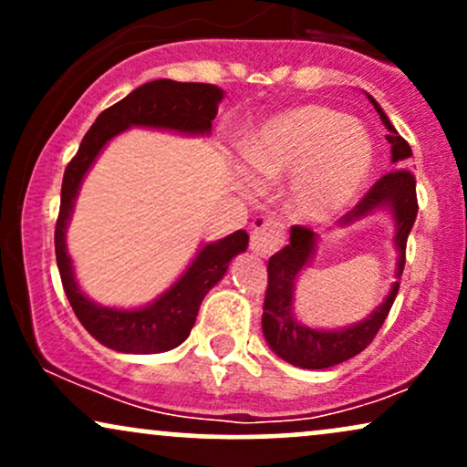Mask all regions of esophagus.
Here are the masks:
<instances>
[{"label":"esophagus","instance_id":"esophagus-1","mask_svg":"<svg viewBox=\"0 0 467 467\" xmlns=\"http://www.w3.org/2000/svg\"><path fill=\"white\" fill-rule=\"evenodd\" d=\"M283 244V233L281 226L270 217H256L252 222V230H250V248L256 254L267 256L272 252H276Z\"/></svg>","mask_w":467,"mask_h":467}]
</instances>
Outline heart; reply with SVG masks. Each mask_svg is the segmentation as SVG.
Masks as SVG:
<instances>
[{
  "label": "heart",
  "mask_w": 467,
  "mask_h": 467,
  "mask_svg": "<svg viewBox=\"0 0 467 467\" xmlns=\"http://www.w3.org/2000/svg\"><path fill=\"white\" fill-rule=\"evenodd\" d=\"M239 169L244 192L256 195L259 180L285 186L289 213L325 222L356 200L373 166V140L362 122L318 105L292 107L267 118L244 144Z\"/></svg>",
  "instance_id": "1"
}]
</instances>
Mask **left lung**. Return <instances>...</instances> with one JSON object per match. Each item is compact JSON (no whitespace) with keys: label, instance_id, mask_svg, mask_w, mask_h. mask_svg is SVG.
<instances>
[{"label":"left lung","instance_id":"1","mask_svg":"<svg viewBox=\"0 0 467 467\" xmlns=\"http://www.w3.org/2000/svg\"><path fill=\"white\" fill-rule=\"evenodd\" d=\"M367 99L371 100L375 111L379 114V120L389 131L387 140L390 144V162L401 166L412 155L409 142L390 125L389 116L384 114L378 100L371 94H367ZM378 211L389 213L393 219V248L398 252L395 283L390 285L387 296L382 298V303L358 323L337 327V329H318V327H307L296 318V312H294L296 281L312 264L316 250H318V234L307 228L294 226L289 230V244L283 250H278L275 256H270L261 329H264L267 347L281 360L301 368H329L358 356L371 345L375 334L393 307L395 296H398L400 278L406 261V241H409L417 217L415 178H412L410 171L395 169L384 178H379L373 184V189L367 192V197L337 223H340V228L351 226V223L375 215Z\"/></svg>","mask_w":467,"mask_h":467}]
</instances>
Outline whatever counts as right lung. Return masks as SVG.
<instances>
[{
  "label": "right lung",
  "instance_id": "1",
  "mask_svg": "<svg viewBox=\"0 0 467 467\" xmlns=\"http://www.w3.org/2000/svg\"><path fill=\"white\" fill-rule=\"evenodd\" d=\"M222 99L223 89L217 85L178 83L169 78L144 83L96 118L74 160L67 164L55 230L58 275L80 325L107 349L120 353H164L180 347L195 325L203 296L222 281L230 261L245 252L250 237L245 230H237L219 241L202 244L178 281L151 303L140 307H107L92 301L80 289L72 256L67 254L66 233L77 206L80 184L111 138L131 127L171 131L180 136H211Z\"/></svg>",
  "mask_w": 467,
  "mask_h": 467
}]
</instances>
